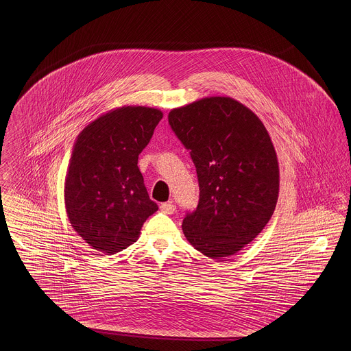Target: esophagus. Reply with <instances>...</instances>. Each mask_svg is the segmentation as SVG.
Segmentation results:
<instances>
[{
  "label": "esophagus",
  "mask_w": 351,
  "mask_h": 351,
  "mask_svg": "<svg viewBox=\"0 0 351 351\" xmlns=\"http://www.w3.org/2000/svg\"><path fill=\"white\" fill-rule=\"evenodd\" d=\"M160 210H162L163 213L171 215V213H174L176 206H174L173 202H163V204H160Z\"/></svg>",
  "instance_id": "obj_1"
}]
</instances>
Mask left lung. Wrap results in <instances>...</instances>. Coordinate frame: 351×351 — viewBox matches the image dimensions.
Returning <instances> with one entry per match:
<instances>
[{
    "mask_svg": "<svg viewBox=\"0 0 351 351\" xmlns=\"http://www.w3.org/2000/svg\"><path fill=\"white\" fill-rule=\"evenodd\" d=\"M169 124L191 151L200 200L182 231L204 255L221 259L242 250L270 220L280 191L271 139L247 106L205 97L169 112Z\"/></svg>",
    "mask_w": 351,
    "mask_h": 351,
    "instance_id": "obj_1",
    "label": "left lung"
}]
</instances>
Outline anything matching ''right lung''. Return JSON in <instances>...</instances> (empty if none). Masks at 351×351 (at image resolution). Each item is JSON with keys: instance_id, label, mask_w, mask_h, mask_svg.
Here are the masks:
<instances>
[{"instance_id": "obj_1", "label": "right lung", "mask_w": 351, "mask_h": 351, "mask_svg": "<svg viewBox=\"0 0 351 351\" xmlns=\"http://www.w3.org/2000/svg\"><path fill=\"white\" fill-rule=\"evenodd\" d=\"M163 117L149 106L112 109L77 136L64 180V205L74 231L95 250L114 254L138 241L158 210L138 167Z\"/></svg>"}]
</instances>
